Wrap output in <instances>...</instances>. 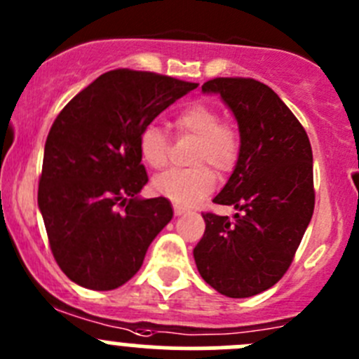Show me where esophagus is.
I'll list each match as a JSON object with an SVG mask.
<instances>
[{
    "instance_id": "obj_1",
    "label": "esophagus",
    "mask_w": 359,
    "mask_h": 359,
    "mask_svg": "<svg viewBox=\"0 0 359 359\" xmlns=\"http://www.w3.org/2000/svg\"><path fill=\"white\" fill-rule=\"evenodd\" d=\"M173 213H175V217H180V215H184V213H186V208H184V206H180V205H173Z\"/></svg>"
}]
</instances>
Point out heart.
<instances>
[{"label": "heart", "instance_id": "1", "mask_svg": "<svg viewBox=\"0 0 359 359\" xmlns=\"http://www.w3.org/2000/svg\"><path fill=\"white\" fill-rule=\"evenodd\" d=\"M175 128L180 135L196 139L191 165L193 168H173L154 177V189L161 196L180 205L201 200L215 187V170L227 175L238 165L241 135L234 123L220 119V112L208 104L196 102L180 109L175 116ZM139 153L151 168H165L170 159V140L163 128L151 123L139 135Z\"/></svg>", "mask_w": 359, "mask_h": 359}]
</instances>
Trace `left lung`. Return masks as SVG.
<instances>
[{
	"instance_id": "1",
	"label": "left lung",
	"mask_w": 359,
	"mask_h": 359,
	"mask_svg": "<svg viewBox=\"0 0 359 359\" xmlns=\"http://www.w3.org/2000/svg\"><path fill=\"white\" fill-rule=\"evenodd\" d=\"M201 90L219 93L233 111L241 153L213 198L238 213L233 220L203 213L206 227L194 260L210 287L245 299L276 285L295 257L314 212L313 149L299 119L264 83L215 78Z\"/></svg>"
}]
</instances>
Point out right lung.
<instances>
[{"label":"right lung","instance_id":"obj_1","mask_svg":"<svg viewBox=\"0 0 359 359\" xmlns=\"http://www.w3.org/2000/svg\"><path fill=\"white\" fill-rule=\"evenodd\" d=\"M198 83L114 69L59 112L45 144L38 205L64 274L90 290H114L140 269L172 220L166 198L140 200L147 172L139 135Z\"/></svg>","mask_w":359,"mask_h":359}]
</instances>
